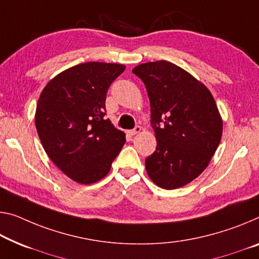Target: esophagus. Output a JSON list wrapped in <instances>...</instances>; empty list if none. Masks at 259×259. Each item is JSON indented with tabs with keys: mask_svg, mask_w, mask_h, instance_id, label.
Listing matches in <instances>:
<instances>
[{
	"mask_svg": "<svg viewBox=\"0 0 259 259\" xmlns=\"http://www.w3.org/2000/svg\"><path fill=\"white\" fill-rule=\"evenodd\" d=\"M140 131H141V127L140 126H135L133 130L128 131V134L131 135V137H133V135H137L138 133H140Z\"/></svg>",
	"mask_w": 259,
	"mask_h": 259,
	"instance_id": "esophagus-1",
	"label": "esophagus"
}]
</instances>
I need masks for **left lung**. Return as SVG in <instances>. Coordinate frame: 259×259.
Returning a JSON list of instances; mask_svg holds the SVG:
<instances>
[{
    "instance_id": "left-lung-1",
    "label": "left lung",
    "mask_w": 259,
    "mask_h": 259,
    "mask_svg": "<svg viewBox=\"0 0 259 259\" xmlns=\"http://www.w3.org/2000/svg\"><path fill=\"white\" fill-rule=\"evenodd\" d=\"M132 73L145 83L156 150L146 170L162 189L182 188L200 175L215 153L222 119L209 90L168 61L142 63Z\"/></svg>"
}]
</instances>
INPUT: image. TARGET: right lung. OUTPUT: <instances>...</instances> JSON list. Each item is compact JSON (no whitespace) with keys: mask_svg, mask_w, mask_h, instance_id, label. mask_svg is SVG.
<instances>
[{"mask_svg":"<svg viewBox=\"0 0 259 259\" xmlns=\"http://www.w3.org/2000/svg\"><path fill=\"white\" fill-rule=\"evenodd\" d=\"M124 65L85 62L47 83L37 103L35 127L46 154L71 180L91 184L110 171L125 133L105 119L110 85Z\"/></svg>","mask_w":259,"mask_h":259,"instance_id":"1","label":"right lung"}]
</instances>
